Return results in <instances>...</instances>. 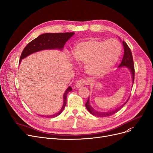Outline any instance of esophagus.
<instances>
[{"mask_svg": "<svg viewBox=\"0 0 153 153\" xmlns=\"http://www.w3.org/2000/svg\"><path fill=\"white\" fill-rule=\"evenodd\" d=\"M87 84V81L85 79H81L79 80L76 84V87L77 88H81L82 86H84Z\"/></svg>", "mask_w": 153, "mask_h": 153, "instance_id": "1", "label": "esophagus"}]
</instances>
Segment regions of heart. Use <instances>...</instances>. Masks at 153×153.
I'll return each mask as SVG.
<instances>
[{"instance_id": "1", "label": "heart", "mask_w": 153, "mask_h": 153, "mask_svg": "<svg viewBox=\"0 0 153 153\" xmlns=\"http://www.w3.org/2000/svg\"><path fill=\"white\" fill-rule=\"evenodd\" d=\"M121 50L119 42L115 39L103 41L89 38L76 44L73 56L77 63L86 64V71L90 76L98 77L116 64Z\"/></svg>"}]
</instances>
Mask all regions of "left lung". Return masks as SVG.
<instances>
[{"instance_id":"left-lung-1","label":"left lung","mask_w":153,"mask_h":153,"mask_svg":"<svg viewBox=\"0 0 153 153\" xmlns=\"http://www.w3.org/2000/svg\"><path fill=\"white\" fill-rule=\"evenodd\" d=\"M122 43H123V48H124V55H123L121 64H120L119 66H118V67H126L128 68V69L130 71V72H131V75H132V82L134 83L135 70H134V65L132 54V52H131V49H130V48L128 47L127 44L124 41H122ZM128 99L127 100L126 102H125V103L123 104L122 106H120L119 108H115V110H113L111 111H106V112L98 111L96 110H94L91 106V105H90L89 98L87 101V102L86 103L85 105H86V107L87 110H88V111L90 113V114H92L93 115L96 116V117H109L110 115H114V114H115V113H117V111H119L122 108V107L127 103Z\"/></svg>"}]
</instances>
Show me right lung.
<instances>
[{"label": "right lung", "mask_w": 153, "mask_h": 153, "mask_svg": "<svg viewBox=\"0 0 153 153\" xmlns=\"http://www.w3.org/2000/svg\"><path fill=\"white\" fill-rule=\"evenodd\" d=\"M74 35V33H45L39 35L33 41L28 43L24 50H22L20 62L22 59H25L28 55L33 53L39 52V51L43 50L49 49H59L62 50L64 48V45ZM19 62V63H20ZM72 91V88L71 86L68 87L64 94V103L62 105L61 110L55 114L48 115V116H42L49 118H53L59 115L62 111L64 110L67 103V97L69 92Z\"/></svg>", "instance_id": "right-lung-1"}]
</instances>
